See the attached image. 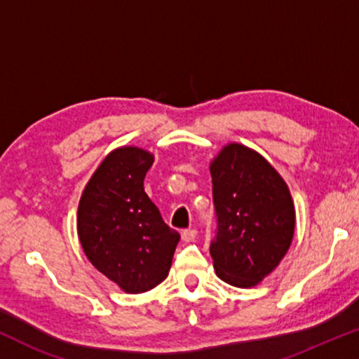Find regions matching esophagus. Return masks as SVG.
Segmentation results:
<instances>
[{
	"label": "esophagus",
	"instance_id": "34e87169",
	"mask_svg": "<svg viewBox=\"0 0 359 359\" xmlns=\"http://www.w3.org/2000/svg\"><path fill=\"white\" fill-rule=\"evenodd\" d=\"M196 234H198V232H196V229H185L184 232H182V241H184V242L195 241Z\"/></svg>",
	"mask_w": 359,
	"mask_h": 359
}]
</instances>
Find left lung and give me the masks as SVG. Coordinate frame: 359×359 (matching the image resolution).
<instances>
[{
    "instance_id": "1",
    "label": "left lung",
    "mask_w": 359,
    "mask_h": 359,
    "mask_svg": "<svg viewBox=\"0 0 359 359\" xmlns=\"http://www.w3.org/2000/svg\"><path fill=\"white\" fill-rule=\"evenodd\" d=\"M218 234L210 245L216 275L237 287H254L290 249L296 211L290 189L257 151L226 144L210 164Z\"/></svg>"
}]
</instances>
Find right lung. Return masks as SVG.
Returning a JSON list of instances; mask_svg holds the SVG:
<instances>
[{"label":"right lung","instance_id":"add662e5","mask_svg":"<svg viewBox=\"0 0 359 359\" xmlns=\"http://www.w3.org/2000/svg\"><path fill=\"white\" fill-rule=\"evenodd\" d=\"M154 156L120 146L86 184L78 206V237L88 260L120 290L138 294L168 278L180 234L146 195Z\"/></svg>","mask_w":359,"mask_h":359}]
</instances>
